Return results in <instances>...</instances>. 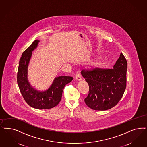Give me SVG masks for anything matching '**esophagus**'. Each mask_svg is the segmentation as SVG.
<instances>
[{
	"label": "esophagus",
	"mask_w": 147,
	"mask_h": 147,
	"mask_svg": "<svg viewBox=\"0 0 147 147\" xmlns=\"http://www.w3.org/2000/svg\"><path fill=\"white\" fill-rule=\"evenodd\" d=\"M75 79L77 81H81L82 80V77H81V75L80 74H77L75 76Z\"/></svg>",
	"instance_id": "esophagus-1"
}]
</instances>
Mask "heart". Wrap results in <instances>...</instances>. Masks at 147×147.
<instances>
[{"label": "heart", "instance_id": "1", "mask_svg": "<svg viewBox=\"0 0 147 147\" xmlns=\"http://www.w3.org/2000/svg\"><path fill=\"white\" fill-rule=\"evenodd\" d=\"M95 66H96V65H95Z\"/></svg>", "mask_w": 147, "mask_h": 147}]
</instances>
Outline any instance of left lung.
Segmentation results:
<instances>
[{"mask_svg": "<svg viewBox=\"0 0 147 147\" xmlns=\"http://www.w3.org/2000/svg\"><path fill=\"white\" fill-rule=\"evenodd\" d=\"M127 62L121 52L113 69L96 68L82 70L81 74L89 86L85 104L95 110L112 108L122 98L127 85Z\"/></svg>", "mask_w": 147, "mask_h": 147, "instance_id": "1", "label": "left lung"}]
</instances>
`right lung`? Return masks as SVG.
I'll return each mask as SVG.
<instances>
[{
    "instance_id": "right-lung-1",
    "label": "right lung",
    "mask_w": 147,
    "mask_h": 147,
    "mask_svg": "<svg viewBox=\"0 0 147 147\" xmlns=\"http://www.w3.org/2000/svg\"><path fill=\"white\" fill-rule=\"evenodd\" d=\"M39 40H35L24 51L20 59L17 72V83L24 100L31 107L37 109H51L56 107L62 99L64 86L71 82L73 77H56L47 90L39 91L30 85L28 79V67L32 51L37 47Z\"/></svg>"
}]
</instances>
